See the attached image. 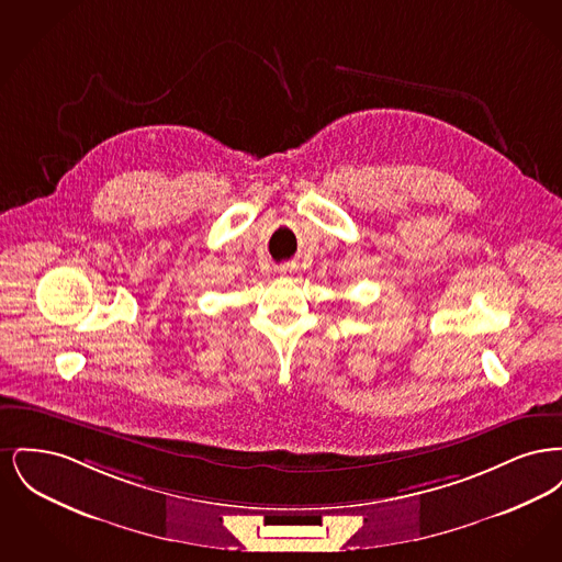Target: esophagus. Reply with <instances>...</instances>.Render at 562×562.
<instances>
[{
  "label": "esophagus",
  "mask_w": 562,
  "mask_h": 562,
  "mask_svg": "<svg viewBox=\"0 0 562 562\" xmlns=\"http://www.w3.org/2000/svg\"><path fill=\"white\" fill-rule=\"evenodd\" d=\"M278 273L280 276H294L296 273V266L294 263H284V266L278 268Z\"/></svg>",
  "instance_id": "esophagus-1"
}]
</instances>
